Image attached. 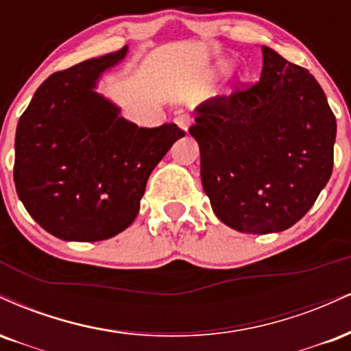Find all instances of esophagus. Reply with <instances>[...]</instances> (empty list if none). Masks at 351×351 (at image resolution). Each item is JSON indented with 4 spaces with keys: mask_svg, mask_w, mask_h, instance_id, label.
<instances>
[{
    "mask_svg": "<svg viewBox=\"0 0 351 351\" xmlns=\"http://www.w3.org/2000/svg\"><path fill=\"white\" fill-rule=\"evenodd\" d=\"M174 121H176V125L180 128V130L187 133L189 126H191V117H189V114H179V117L174 119Z\"/></svg>",
    "mask_w": 351,
    "mask_h": 351,
    "instance_id": "1",
    "label": "esophagus"
}]
</instances>
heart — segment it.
<instances>
[{
	"label": "heart",
	"instance_id": "b5f03b06",
	"mask_svg": "<svg viewBox=\"0 0 351 351\" xmlns=\"http://www.w3.org/2000/svg\"><path fill=\"white\" fill-rule=\"evenodd\" d=\"M230 67V62H226V60H221V62H218L217 64V72H225L226 69Z\"/></svg>",
	"mask_w": 351,
	"mask_h": 351
}]
</instances>
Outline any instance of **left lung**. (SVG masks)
Wrapping results in <instances>:
<instances>
[{
    "instance_id": "left-lung-1",
    "label": "left lung",
    "mask_w": 351,
    "mask_h": 351,
    "mask_svg": "<svg viewBox=\"0 0 351 351\" xmlns=\"http://www.w3.org/2000/svg\"><path fill=\"white\" fill-rule=\"evenodd\" d=\"M189 131L210 205L237 232L291 228L332 176L337 121L322 86L266 45L258 84L202 103Z\"/></svg>"
}]
</instances>
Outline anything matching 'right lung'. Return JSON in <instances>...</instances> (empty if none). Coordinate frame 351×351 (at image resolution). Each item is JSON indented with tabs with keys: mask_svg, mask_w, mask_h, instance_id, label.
I'll return each mask as SVG.
<instances>
[{
	"mask_svg": "<svg viewBox=\"0 0 351 351\" xmlns=\"http://www.w3.org/2000/svg\"><path fill=\"white\" fill-rule=\"evenodd\" d=\"M126 56L128 45L52 73L16 128V192L60 240L101 241L126 230L152 169L184 136L176 125L139 128L98 92Z\"/></svg>",
	"mask_w": 351,
	"mask_h": 351,
	"instance_id": "right-lung-1",
	"label": "right lung"
}]
</instances>
